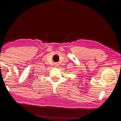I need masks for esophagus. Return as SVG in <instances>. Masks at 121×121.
I'll use <instances>...</instances> for the list:
<instances>
[{"label": "esophagus", "instance_id": "esophagus-1", "mask_svg": "<svg viewBox=\"0 0 121 121\" xmlns=\"http://www.w3.org/2000/svg\"><path fill=\"white\" fill-rule=\"evenodd\" d=\"M54 65H55V67H57V66H58V65H59V64H58V63H54Z\"/></svg>", "mask_w": 121, "mask_h": 121}]
</instances>
